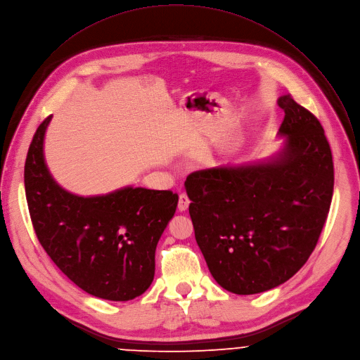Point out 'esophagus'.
<instances>
[{"label": "esophagus", "instance_id": "1", "mask_svg": "<svg viewBox=\"0 0 360 360\" xmlns=\"http://www.w3.org/2000/svg\"><path fill=\"white\" fill-rule=\"evenodd\" d=\"M188 205H190V198H188L186 194H181V195L179 197V204H177L179 211H180V212L186 211V210L188 208Z\"/></svg>", "mask_w": 360, "mask_h": 360}]
</instances>
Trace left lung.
<instances>
[{
    "label": "left lung",
    "instance_id": "obj_1",
    "mask_svg": "<svg viewBox=\"0 0 360 360\" xmlns=\"http://www.w3.org/2000/svg\"><path fill=\"white\" fill-rule=\"evenodd\" d=\"M282 149L269 159L191 173L184 186L195 241L224 290L259 294L294 276L316 247L333 194V162L319 120L290 95Z\"/></svg>",
    "mask_w": 360,
    "mask_h": 360
}]
</instances>
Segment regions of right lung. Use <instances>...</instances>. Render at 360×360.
Segmentation results:
<instances>
[{
    "mask_svg": "<svg viewBox=\"0 0 360 360\" xmlns=\"http://www.w3.org/2000/svg\"><path fill=\"white\" fill-rule=\"evenodd\" d=\"M48 116L30 145L24 183L35 234L55 265L85 292L130 301L155 278L158 243L176 212L170 190L123 187L77 195L51 176L44 158Z\"/></svg>",
    "mask_w": 360,
    "mask_h": 360,
    "instance_id": "add662e5",
    "label": "right lung"
}]
</instances>
